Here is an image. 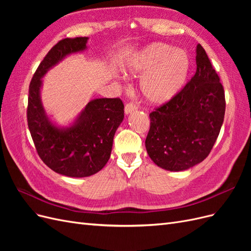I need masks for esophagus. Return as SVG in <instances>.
<instances>
[{"mask_svg":"<svg viewBox=\"0 0 251 251\" xmlns=\"http://www.w3.org/2000/svg\"><path fill=\"white\" fill-rule=\"evenodd\" d=\"M136 109H137V105H136L134 102H127L125 105V112H126V114H130V113L134 112Z\"/></svg>","mask_w":251,"mask_h":251,"instance_id":"obj_1","label":"esophagus"}]
</instances>
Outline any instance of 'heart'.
<instances>
[{"label":"heart","instance_id":"heart-1","mask_svg":"<svg viewBox=\"0 0 251 251\" xmlns=\"http://www.w3.org/2000/svg\"><path fill=\"white\" fill-rule=\"evenodd\" d=\"M127 69L133 74L147 72L140 81V92L149 102L160 104L171 100L185 85L191 57L185 50L151 43L135 53Z\"/></svg>","mask_w":251,"mask_h":251}]
</instances>
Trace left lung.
<instances>
[{
    "label": "left lung",
    "mask_w": 251,
    "mask_h": 251,
    "mask_svg": "<svg viewBox=\"0 0 251 251\" xmlns=\"http://www.w3.org/2000/svg\"><path fill=\"white\" fill-rule=\"evenodd\" d=\"M197 70L177 95L150 113L146 148L160 168L179 172L202 162L218 138L225 94L204 48L197 46Z\"/></svg>",
    "instance_id": "1"
}]
</instances>
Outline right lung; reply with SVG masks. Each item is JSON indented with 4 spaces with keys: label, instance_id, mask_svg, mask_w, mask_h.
I'll return each mask as SVG.
<instances>
[{
    "label": "right lung",
    "instance_id": "right-lung-1",
    "mask_svg": "<svg viewBox=\"0 0 251 251\" xmlns=\"http://www.w3.org/2000/svg\"><path fill=\"white\" fill-rule=\"evenodd\" d=\"M87 36L60 40L37 67L29 86L27 121L37 154L48 168L68 177H88L100 172L111 155L113 138L124 120L120 98L90 101L76 123L67 128L50 123L41 102L42 77L70 53L86 49Z\"/></svg>",
    "mask_w": 251,
    "mask_h": 251
}]
</instances>
